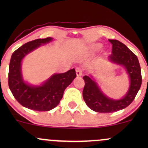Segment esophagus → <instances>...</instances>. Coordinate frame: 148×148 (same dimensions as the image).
Segmentation results:
<instances>
[{
  "mask_svg": "<svg viewBox=\"0 0 148 148\" xmlns=\"http://www.w3.org/2000/svg\"><path fill=\"white\" fill-rule=\"evenodd\" d=\"M82 69H81L80 67H77L76 69V76H81L82 75Z\"/></svg>",
  "mask_w": 148,
  "mask_h": 148,
  "instance_id": "esophagus-1",
  "label": "esophagus"
}]
</instances>
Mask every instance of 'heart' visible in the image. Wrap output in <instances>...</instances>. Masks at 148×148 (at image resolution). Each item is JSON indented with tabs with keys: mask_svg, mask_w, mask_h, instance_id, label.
<instances>
[{
	"mask_svg": "<svg viewBox=\"0 0 148 148\" xmlns=\"http://www.w3.org/2000/svg\"><path fill=\"white\" fill-rule=\"evenodd\" d=\"M101 47H102V45L101 44H95V45L92 46L90 51L92 52H97L101 49Z\"/></svg>",
	"mask_w": 148,
	"mask_h": 148,
	"instance_id": "1",
	"label": "heart"
}]
</instances>
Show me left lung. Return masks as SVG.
<instances>
[{
    "instance_id": "left-lung-1",
    "label": "left lung",
    "mask_w": 148,
    "mask_h": 148,
    "mask_svg": "<svg viewBox=\"0 0 148 148\" xmlns=\"http://www.w3.org/2000/svg\"><path fill=\"white\" fill-rule=\"evenodd\" d=\"M108 41L112 44V53L108 59L125 67L130 77V86L123 99L115 100L103 94L92 76H84L83 97L87 106L98 113H113L126 108L133 101L142 83L141 69L136 56L121 42L117 40Z\"/></svg>"
}]
</instances>
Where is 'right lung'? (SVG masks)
<instances>
[{"label":"right lung","instance_id":"obj_1","mask_svg":"<svg viewBox=\"0 0 148 148\" xmlns=\"http://www.w3.org/2000/svg\"><path fill=\"white\" fill-rule=\"evenodd\" d=\"M53 39H37L22 45L12 55L9 66L8 85L13 96L20 104L37 111H48L58 105L65 88L76 77L74 69L62 74H53L40 86H30L23 81L21 61L28 53Z\"/></svg>","mask_w":148,"mask_h":148}]
</instances>
